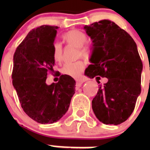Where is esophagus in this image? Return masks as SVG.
Here are the masks:
<instances>
[{"instance_id": "1", "label": "esophagus", "mask_w": 150, "mask_h": 150, "mask_svg": "<svg viewBox=\"0 0 150 150\" xmlns=\"http://www.w3.org/2000/svg\"><path fill=\"white\" fill-rule=\"evenodd\" d=\"M83 82H82V81H77V82H76V88H79V87H81V86H82V84H83Z\"/></svg>"}]
</instances>
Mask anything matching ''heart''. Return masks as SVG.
<instances>
[{
	"mask_svg": "<svg viewBox=\"0 0 150 150\" xmlns=\"http://www.w3.org/2000/svg\"><path fill=\"white\" fill-rule=\"evenodd\" d=\"M63 39L67 44L78 48V56L88 57L90 54V46L86 44L88 37L82 30L74 29L67 31L64 34ZM63 50L60 43H55L52 46V58L55 62H60L62 60ZM84 64L81 61L73 63H66L62 68V73L68 76L78 79L84 70Z\"/></svg>",
	"mask_w": 150,
	"mask_h": 150,
	"instance_id": "b5f03b06",
	"label": "heart"
}]
</instances>
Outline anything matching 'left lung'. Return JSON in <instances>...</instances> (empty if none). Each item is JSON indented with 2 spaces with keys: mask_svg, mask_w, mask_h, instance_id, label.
Masks as SVG:
<instances>
[{
  "mask_svg": "<svg viewBox=\"0 0 150 150\" xmlns=\"http://www.w3.org/2000/svg\"><path fill=\"white\" fill-rule=\"evenodd\" d=\"M92 40L89 61L91 64L85 74L89 78L100 76L108 79L99 85L91 101L94 113L106 125H120L128 119L134 110L141 91L143 63L133 38L115 22L99 21L85 25Z\"/></svg>",
  "mask_w": 150,
  "mask_h": 150,
  "instance_id": "obj_1",
  "label": "left lung"
}]
</instances>
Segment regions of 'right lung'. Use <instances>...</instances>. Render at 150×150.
I'll return each mask as SVG.
<instances>
[{
	"instance_id": "obj_1",
	"label": "right lung",
	"mask_w": 150,
	"mask_h": 150,
	"mask_svg": "<svg viewBox=\"0 0 150 150\" xmlns=\"http://www.w3.org/2000/svg\"><path fill=\"white\" fill-rule=\"evenodd\" d=\"M58 28L41 25L32 29L13 55V87L25 112L40 124L59 121L75 93L76 82L67 75H62L57 83H46L55 64L52 46Z\"/></svg>"
}]
</instances>
